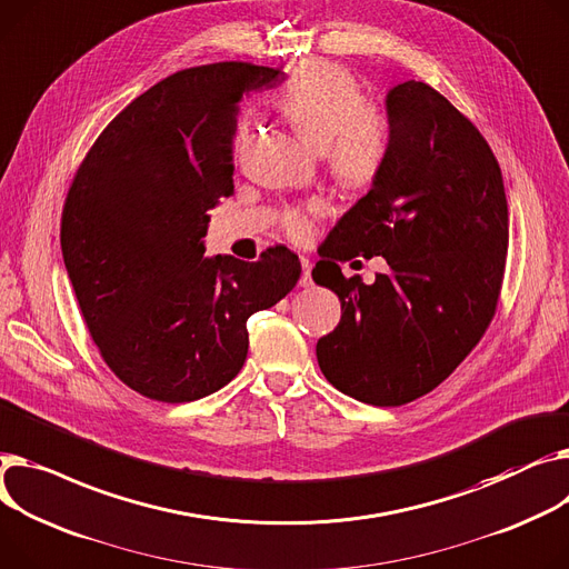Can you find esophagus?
Masks as SVG:
<instances>
[{"instance_id": "1", "label": "esophagus", "mask_w": 569, "mask_h": 569, "mask_svg": "<svg viewBox=\"0 0 569 569\" xmlns=\"http://www.w3.org/2000/svg\"><path fill=\"white\" fill-rule=\"evenodd\" d=\"M301 260V279H299V286H311L313 283V279H311V268H313V264H311V260L307 258V256H301L299 258Z\"/></svg>"}]
</instances>
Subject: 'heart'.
Instances as JSON below:
<instances>
[{
    "label": "heart",
    "mask_w": 569,
    "mask_h": 569,
    "mask_svg": "<svg viewBox=\"0 0 569 569\" xmlns=\"http://www.w3.org/2000/svg\"><path fill=\"white\" fill-rule=\"evenodd\" d=\"M277 107L301 139L325 150L327 169L338 184L366 189L380 178L391 146L389 121L380 107L366 102L361 84L348 68L325 59L301 63ZM316 210V206L288 208L281 214L286 236L295 242L309 240Z\"/></svg>",
    "instance_id": "1"
}]
</instances>
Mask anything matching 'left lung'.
Returning a JSON list of instances; mask_svg holds the SVG:
<instances>
[{
  "instance_id": "left-lung-1",
  "label": "left lung",
  "mask_w": 569,
  "mask_h": 569,
  "mask_svg": "<svg viewBox=\"0 0 569 569\" xmlns=\"http://www.w3.org/2000/svg\"><path fill=\"white\" fill-rule=\"evenodd\" d=\"M389 158L327 236L313 281L340 299V322L316 346L327 382L400 407L437 389L497 313L508 201L478 128L426 82L389 91ZM385 254L392 270L343 278L338 261Z\"/></svg>"
}]
</instances>
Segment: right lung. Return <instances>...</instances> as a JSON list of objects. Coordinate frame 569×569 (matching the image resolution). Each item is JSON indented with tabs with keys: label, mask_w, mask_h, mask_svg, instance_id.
Wrapping results in <instances>:
<instances>
[{
	"label": "right lung",
	"mask_w": 569,
	"mask_h": 569,
	"mask_svg": "<svg viewBox=\"0 0 569 569\" xmlns=\"http://www.w3.org/2000/svg\"><path fill=\"white\" fill-rule=\"evenodd\" d=\"M281 70L247 61L184 68L134 98L89 148L61 212L66 270L93 343L132 391L192 402L247 359V320L301 274L277 244L256 262L203 260L208 210L233 194L240 100Z\"/></svg>",
	"instance_id": "obj_1"
}]
</instances>
